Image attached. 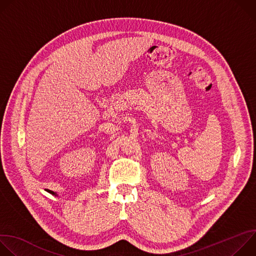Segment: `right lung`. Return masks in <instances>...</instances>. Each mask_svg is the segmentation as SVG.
I'll return each instance as SVG.
<instances>
[{"instance_id":"right-lung-1","label":"right lung","mask_w":256,"mask_h":256,"mask_svg":"<svg viewBox=\"0 0 256 256\" xmlns=\"http://www.w3.org/2000/svg\"><path fill=\"white\" fill-rule=\"evenodd\" d=\"M48 192H50V194H54V192H52V190H48Z\"/></svg>"}]
</instances>
